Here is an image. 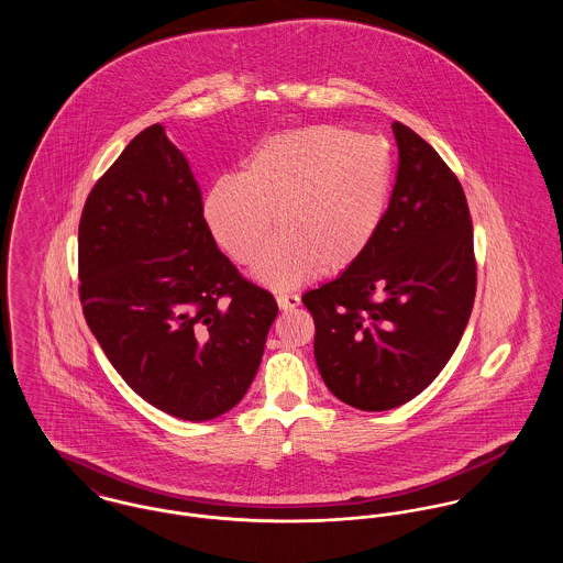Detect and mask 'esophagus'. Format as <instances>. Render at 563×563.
I'll list each match as a JSON object with an SVG mask.
<instances>
[{"instance_id":"34e87169","label":"esophagus","mask_w":563,"mask_h":563,"mask_svg":"<svg viewBox=\"0 0 563 563\" xmlns=\"http://www.w3.org/2000/svg\"><path fill=\"white\" fill-rule=\"evenodd\" d=\"M275 299H277V306L282 310H292V308H297L301 303V297L295 295V292H277Z\"/></svg>"}]
</instances>
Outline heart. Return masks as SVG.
<instances>
[{
	"label": "heart",
	"mask_w": 563,
	"mask_h": 563,
	"mask_svg": "<svg viewBox=\"0 0 563 563\" xmlns=\"http://www.w3.org/2000/svg\"><path fill=\"white\" fill-rule=\"evenodd\" d=\"M390 158L373 139L338 125L273 134L221 177L203 203L221 249L251 264L275 217L282 234L255 264V277L292 288L321 271H340L371 244L388 201Z\"/></svg>",
	"instance_id": "1"
}]
</instances>
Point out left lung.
Listing matches in <instances>:
<instances>
[{
    "instance_id": "8db88e82",
    "label": "left lung",
    "mask_w": 563,
    "mask_h": 563,
    "mask_svg": "<svg viewBox=\"0 0 563 563\" xmlns=\"http://www.w3.org/2000/svg\"><path fill=\"white\" fill-rule=\"evenodd\" d=\"M399 170L371 244L303 295L314 355L340 401L384 411L411 401L446 366L477 295L473 219L457 175L401 121Z\"/></svg>"
}]
</instances>
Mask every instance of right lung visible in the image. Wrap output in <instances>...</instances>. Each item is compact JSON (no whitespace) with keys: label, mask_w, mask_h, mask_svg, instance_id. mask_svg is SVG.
<instances>
[{"label":"right lung","mask_w":563,"mask_h":563,"mask_svg":"<svg viewBox=\"0 0 563 563\" xmlns=\"http://www.w3.org/2000/svg\"><path fill=\"white\" fill-rule=\"evenodd\" d=\"M78 277L84 319L139 397L197 422L244 397L277 303L217 246L201 188L161 123L88 192Z\"/></svg>","instance_id":"obj_1"}]
</instances>
